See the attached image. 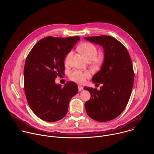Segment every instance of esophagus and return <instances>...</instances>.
Here are the masks:
<instances>
[{
  "mask_svg": "<svg viewBox=\"0 0 154 154\" xmlns=\"http://www.w3.org/2000/svg\"><path fill=\"white\" fill-rule=\"evenodd\" d=\"M78 89H79V91H82L83 89V86H82L80 85H79L78 86Z\"/></svg>",
  "mask_w": 154,
  "mask_h": 154,
  "instance_id": "1",
  "label": "esophagus"
}]
</instances>
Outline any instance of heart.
<instances>
[{
  "label": "heart",
  "instance_id": "b5f03b06",
  "mask_svg": "<svg viewBox=\"0 0 154 154\" xmlns=\"http://www.w3.org/2000/svg\"><path fill=\"white\" fill-rule=\"evenodd\" d=\"M79 51L83 54L87 61H92L95 65H100L103 61V56L97 54V48L90 42H83L78 46ZM72 52L70 51L66 55L64 59L65 64H68ZM90 77V74L87 71H81L75 70L71 72L69 75V78L71 80L79 83H83L87 79Z\"/></svg>",
  "mask_w": 154,
  "mask_h": 154
}]
</instances>
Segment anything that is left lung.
<instances>
[{
  "instance_id": "1",
  "label": "left lung",
  "mask_w": 154,
  "mask_h": 154,
  "mask_svg": "<svg viewBox=\"0 0 154 154\" xmlns=\"http://www.w3.org/2000/svg\"><path fill=\"white\" fill-rule=\"evenodd\" d=\"M85 39L102 46L104 50L102 66L92 79L93 83L103 85L99 91L84 87L91 94L90 100L85 103L86 112L95 121H111L123 112L129 100L135 75L132 62L125 47L112 36L102 35Z\"/></svg>"
}]
</instances>
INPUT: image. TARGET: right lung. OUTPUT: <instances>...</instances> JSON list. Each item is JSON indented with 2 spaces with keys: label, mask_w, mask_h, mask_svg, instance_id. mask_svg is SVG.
Here are the masks:
<instances>
[{
  "label": "right lung",
  "mask_w": 154,
  "mask_h": 154,
  "mask_svg": "<svg viewBox=\"0 0 154 154\" xmlns=\"http://www.w3.org/2000/svg\"><path fill=\"white\" fill-rule=\"evenodd\" d=\"M79 39L78 36L44 38L26 58L24 69L26 96L33 112L43 121L55 122L63 118L71 99L78 92L75 83L68 82L61 87L55 80L64 74L65 57Z\"/></svg>",
  "instance_id": "1"
}]
</instances>
